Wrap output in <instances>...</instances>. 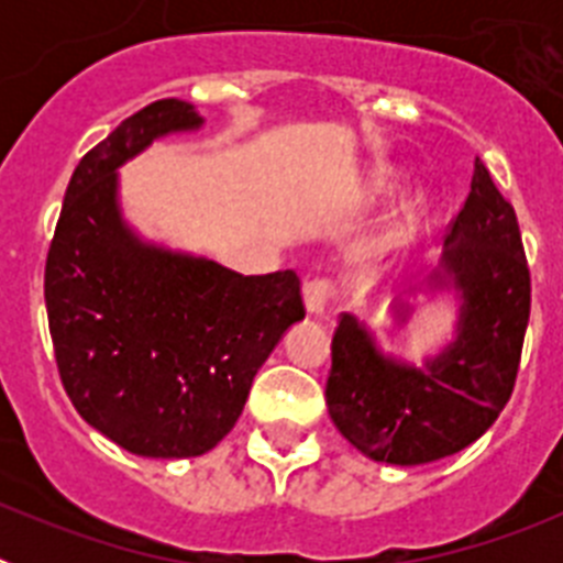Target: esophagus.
<instances>
[{
	"label": "esophagus",
	"instance_id": "esophagus-1",
	"mask_svg": "<svg viewBox=\"0 0 563 563\" xmlns=\"http://www.w3.org/2000/svg\"><path fill=\"white\" fill-rule=\"evenodd\" d=\"M335 298V282L332 278H312L305 285V305L312 316H324L327 307Z\"/></svg>",
	"mask_w": 563,
	"mask_h": 563
}]
</instances>
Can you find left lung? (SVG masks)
Wrapping results in <instances>:
<instances>
[{"label": "left lung", "instance_id": "obj_1", "mask_svg": "<svg viewBox=\"0 0 563 563\" xmlns=\"http://www.w3.org/2000/svg\"><path fill=\"white\" fill-rule=\"evenodd\" d=\"M442 276L462 296L456 341L422 369L386 361L352 316L338 318L327 409L361 454L422 465L479 440L514 395L530 321V267L516 211L476 157L451 220Z\"/></svg>", "mask_w": 563, "mask_h": 563}]
</instances>
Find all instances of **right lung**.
<instances>
[{
	"instance_id": "1",
	"label": "right lung",
	"mask_w": 563,
	"mask_h": 563,
	"mask_svg": "<svg viewBox=\"0 0 563 563\" xmlns=\"http://www.w3.org/2000/svg\"><path fill=\"white\" fill-rule=\"evenodd\" d=\"M200 123L191 103L163 98L89 148L69 177L44 265L64 391L92 429L154 460L211 451L278 338L305 318L292 271L239 276L143 245L121 222L114 168L154 137Z\"/></svg>"
}]
</instances>
